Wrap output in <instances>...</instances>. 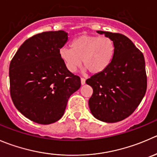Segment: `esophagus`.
<instances>
[{"instance_id":"esophagus-1","label":"esophagus","mask_w":157,"mask_h":157,"mask_svg":"<svg viewBox=\"0 0 157 157\" xmlns=\"http://www.w3.org/2000/svg\"><path fill=\"white\" fill-rule=\"evenodd\" d=\"M85 81H86V80H85L84 78H81V79H80V82H81V84L82 85H84L85 84Z\"/></svg>"}]
</instances>
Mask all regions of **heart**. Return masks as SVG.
<instances>
[{
    "label": "heart",
    "instance_id": "heart-1",
    "mask_svg": "<svg viewBox=\"0 0 157 157\" xmlns=\"http://www.w3.org/2000/svg\"><path fill=\"white\" fill-rule=\"evenodd\" d=\"M114 44L108 37L81 35L71 43V48L63 47L59 56L68 71L73 73L81 65L93 74L104 71L114 55Z\"/></svg>",
    "mask_w": 157,
    "mask_h": 157
}]
</instances>
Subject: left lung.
<instances>
[{
    "mask_svg": "<svg viewBox=\"0 0 157 157\" xmlns=\"http://www.w3.org/2000/svg\"><path fill=\"white\" fill-rule=\"evenodd\" d=\"M114 44V55L103 72L86 80L93 88L89 107L96 119L116 123L128 117L136 109L147 91L144 54L124 35L97 30Z\"/></svg>",
    "mask_w": 157,
    "mask_h": 157,
    "instance_id": "8db88e82",
    "label": "left lung"
}]
</instances>
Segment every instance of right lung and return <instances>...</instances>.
<instances>
[{
    "mask_svg": "<svg viewBox=\"0 0 157 157\" xmlns=\"http://www.w3.org/2000/svg\"><path fill=\"white\" fill-rule=\"evenodd\" d=\"M68 40L63 30L47 31L26 40L10 61V96L17 109L40 124L63 117L69 97L80 79L67 71L59 51Z\"/></svg>",
    "mask_w": 157,
    "mask_h": 157,
    "instance_id": "add662e5",
    "label": "right lung"
}]
</instances>
